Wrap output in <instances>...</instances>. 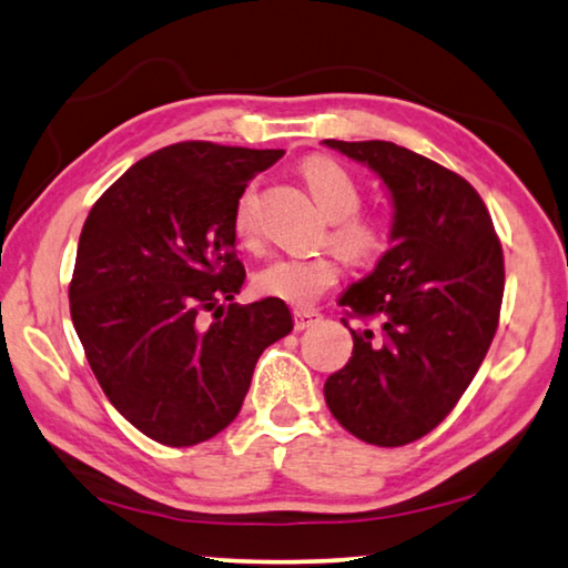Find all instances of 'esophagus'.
Listing matches in <instances>:
<instances>
[{
	"label": "esophagus",
	"instance_id": "1",
	"mask_svg": "<svg viewBox=\"0 0 568 568\" xmlns=\"http://www.w3.org/2000/svg\"><path fill=\"white\" fill-rule=\"evenodd\" d=\"M321 321V313H315V311H295L293 313V323H295V331H305V328H311L313 323H318Z\"/></svg>",
	"mask_w": 568,
	"mask_h": 568
}]
</instances>
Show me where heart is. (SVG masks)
<instances>
[{
	"label": "heart",
	"instance_id": "obj_1",
	"mask_svg": "<svg viewBox=\"0 0 568 568\" xmlns=\"http://www.w3.org/2000/svg\"><path fill=\"white\" fill-rule=\"evenodd\" d=\"M303 178L311 195L331 220L328 240L335 250L353 263H371L386 247V227L378 217L361 213L363 192L348 170L331 158H307ZM233 230L243 243L257 235V192L247 187L240 195L233 215ZM341 281V261L331 253L297 257L281 255L255 273V291L263 297H275L295 307L313 305L318 297Z\"/></svg>",
	"mask_w": 568,
	"mask_h": 568
}]
</instances>
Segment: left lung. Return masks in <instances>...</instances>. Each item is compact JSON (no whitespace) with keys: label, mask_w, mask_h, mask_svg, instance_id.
<instances>
[{"label":"left lung","mask_w":568,"mask_h":568,"mask_svg":"<svg viewBox=\"0 0 568 568\" xmlns=\"http://www.w3.org/2000/svg\"><path fill=\"white\" fill-rule=\"evenodd\" d=\"M325 145L368 165L393 200V245L338 301L381 328H351L353 355L325 381V403L365 444L406 446L454 410L486 358L504 297L501 240L454 170L383 140Z\"/></svg>","instance_id":"1"}]
</instances>
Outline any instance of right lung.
Returning a JSON list of instances; mask_svg holds the SVG:
<instances>
[{
	"label": "right lung",
	"mask_w": 568,
	"mask_h": 568,
	"mask_svg": "<svg viewBox=\"0 0 568 568\" xmlns=\"http://www.w3.org/2000/svg\"><path fill=\"white\" fill-rule=\"evenodd\" d=\"M281 158L178 142L134 162L84 220L70 283L74 331L104 396L158 444L195 446L227 428L261 353L293 331L283 301L233 303L245 283L235 205Z\"/></svg>",
	"instance_id": "1"
}]
</instances>
